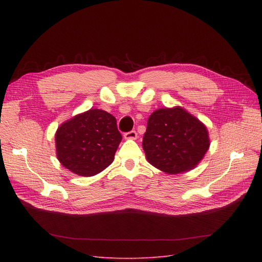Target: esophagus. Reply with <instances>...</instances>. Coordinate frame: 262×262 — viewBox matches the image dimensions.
<instances>
[{
	"mask_svg": "<svg viewBox=\"0 0 262 262\" xmlns=\"http://www.w3.org/2000/svg\"><path fill=\"white\" fill-rule=\"evenodd\" d=\"M123 137L125 140H136L138 138V133L136 131H130L124 133Z\"/></svg>",
	"mask_w": 262,
	"mask_h": 262,
	"instance_id": "1",
	"label": "esophagus"
}]
</instances>
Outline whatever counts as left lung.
<instances>
[{
	"mask_svg": "<svg viewBox=\"0 0 262 262\" xmlns=\"http://www.w3.org/2000/svg\"><path fill=\"white\" fill-rule=\"evenodd\" d=\"M207 126L185 108H161L147 119L143 138L147 162L169 175L195 168L208 152Z\"/></svg>",
	"mask_w": 262,
	"mask_h": 262,
	"instance_id": "1",
	"label": "left lung"
}]
</instances>
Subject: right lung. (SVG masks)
<instances>
[{
	"mask_svg": "<svg viewBox=\"0 0 262 262\" xmlns=\"http://www.w3.org/2000/svg\"><path fill=\"white\" fill-rule=\"evenodd\" d=\"M54 139L63 167L75 175L92 177L114 162L122 137L113 115L90 109L61 123Z\"/></svg>",
	"mask_w": 262,
	"mask_h": 262,
	"instance_id": "right-lung-1",
	"label": "right lung"
}]
</instances>
